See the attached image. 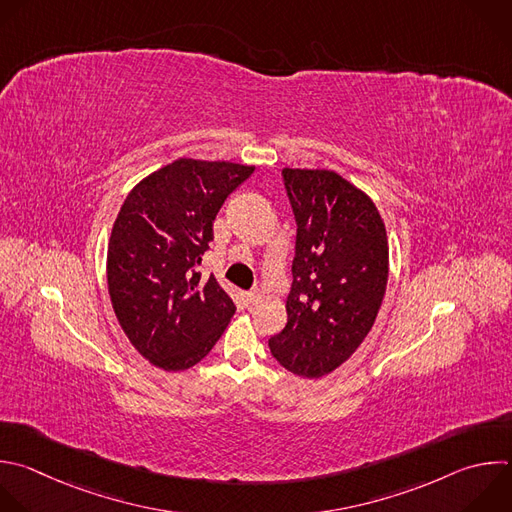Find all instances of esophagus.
<instances>
[{
	"mask_svg": "<svg viewBox=\"0 0 512 512\" xmlns=\"http://www.w3.org/2000/svg\"><path fill=\"white\" fill-rule=\"evenodd\" d=\"M261 291H257V289H253V291H249L247 293V303H251V305H255V303H259L261 301Z\"/></svg>",
	"mask_w": 512,
	"mask_h": 512,
	"instance_id": "obj_1",
	"label": "esophagus"
}]
</instances>
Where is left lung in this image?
Instances as JSON below:
<instances>
[{
    "instance_id": "left-lung-1",
    "label": "left lung",
    "mask_w": 512,
    "mask_h": 512,
    "mask_svg": "<svg viewBox=\"0 0 512 512\" xmlns=\"http://www.w3.org/2000/svg\"><path fill=\"white\" fill-rule=\"evenodd\" d=\"M297 237L287 323L269 339L291 374L321 378L370 333L388 283V235L374 201L333 170L283 168Z\"/></svg>"
}]
</instances>
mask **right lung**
<instances>
[{"instance_id": "right-lung-1", "label": "right lung", "mask_w": 512, "mask_h": 512, "mask_svg": "<svg viewBox=\"0 0 512 512\" xmlns=\"http://www.w3.org/2000/svg\"><path fill=\"white\" fill-rule=\"evenodd\" d=\"M253 170L179 158L142 179L120 207L106 257L108 293L130 344L152 366L193 368L229 325L233 299L197 267L219 209Z\"/></svg>"}]
</instances>
